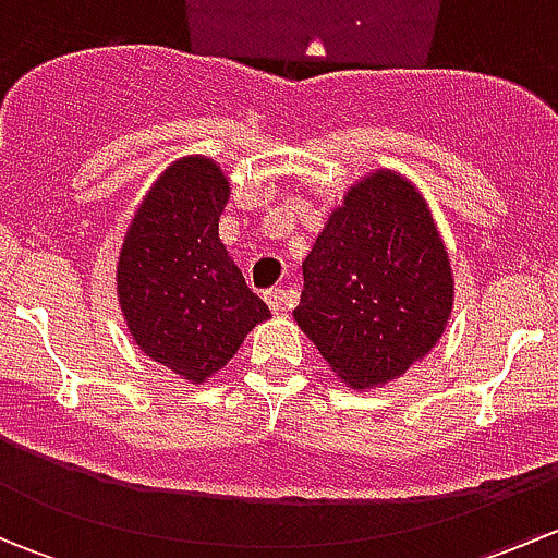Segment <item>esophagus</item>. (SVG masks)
Wrapping results in <instances>:
<instances>
[{"instance_id": "obj_1", "label": "esophagus", "mask_w": 558, "mask_h": 558, "mask_svg": "<svg viewBox=\"0 0 558 558\" xmlns=\"http://www.w3.org/2000/svg\"><path fill=\"white\" fill-rule=\"evenodd\" d=\"M264 300H267V305H269V311L272 313H283L286 307L291 305V300H289V294H286L283 289H269L267 294H264Z\"/></svg>"}]
</instances>
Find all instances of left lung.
I'll list each match as a JSON object with an SVG mask.
<instances>
[{"label":"left lung","instance_id":"obj_1","mask_svg":"<svg viewBox=\"0 0 558 558\" xmlns=\"http://www.w3.org/2000/svg\"><path fill=\"white\" fill-rule=\"evenodd\" d=\"M302 275L296 326L356 391L402 378L451 320L453 269L429 202L384 167L348 185Z\"/></svg>","mask_w":558,"mask_h":558}]
</instances>
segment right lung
<instances>
[{
	"label": "right lung",
	"mask_w": 558,
	"mask_h": 558,
	"mask_svg": "<svg viewBox=\"0 0 558 558\" xmlns=\"http://www.w3.org/2000/svg\"><path fill=\"white\" fill-rule=\"evenodd\" d=\"M232 183L207 156L172 161L134 210L116 264L123 320L140 351L189 384L227 367L272 318L218 238Z\"/></svg>",
	"instance_id": "1"
}]
</instances>
